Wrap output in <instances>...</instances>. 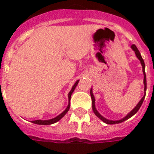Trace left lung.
I'll return each instance as SVG.
<instances>
[{"label": "left lung", "instance_id": "1", "mask_svg": "<svg viewBox=\"0 0 154 154\" xmlns=\"http://www.w3.org/2000/svg\"><path fill=\"white\" fill-rule=\"evenodd\" d=\"M131 47H132V49L134 50V52H135V53H136L137 57L138 58L139 60H140L141 65H142V70H143V73H144V85H145V89H144V90H145V91H146V72H145V62H144V60L142 59V57H141V53H140V52H139V50L137 49V48L136 45H133ZM90 95H91L92 104H93L92 107H93L94 112L95 113V115H96L97 117H99V118H100V119H101L102 122H104L105 123H106V124H109V125L118 124V123H121V122H125V121H126L127 119H129V118H130L131 117H133V116H134V115L135 114V113H136L137 111H138L139 109L141 108V105H142V103H143L144 99H145V97H146V94H145L143 97L141 98V101H139V103L137 104V105L136 107L134 108V109L132 110L131 112H129V114H127L126 116L124 117V118H122V120H119V121H110V120H108V119H106V118H105V117H103L102 116H101V115L98 112H97V110L96 109V108H95V98H94V94H93V92H92V89H90Z\"/></svg>", "mask_w": 154, "mask_h": 154}]
</instances>
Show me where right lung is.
<instances>
[{
	"mask_svg": "<svg viewBox=\"0 0 154 154\" xmlns=\"http://www.w3.org/2000/svg\"><path fill=\"white\" fill-rule=\"evenodd\" d=\"M78 82L79 81H77V82H76V83L74 84V85L72 86V89H71V91L69 93V105H68L67 108L65 109V110L64 111V112H62V113H60L59 116H57V117H56L55 118H53V119H50V120H48V121H42V120H36V121H32V123H34V124H37V125H51V124H53V123H56L57 122H58L59 120H60L61 118H62L64 116H65V114H66V112L69 111V107H70V99H71V95H72V92L74 91L75 88H76V86H77V85L78 84Z\"/></svg>",
	"mask_w": 154,
	"mask_h": 154,
	"instance_id": "1",
	"label": "right lung"
}]
</instances>
